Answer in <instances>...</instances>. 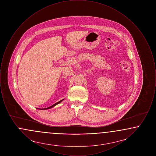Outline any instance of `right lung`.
Returning a JSON list of instances; mask_svg holds the SVG:
<instances>
[{"mask_svg": "<svg viewBox=\"0 0 156 156\" xmlns=\"http://www.w3.org/2000/svg\"><path fill=\"white\" fill-rule=\"evenodd\" d=\"M64 99H62V100H61V101H59V102H57V103H55V104H54V105H52V106H50V107H48V108H44V109H40V108H37L38 109H40V110H45V109H51V108H52L53 107H54L55 105H57V104H59L60 102H61L62 101H63Z\"/></svg>", "mask_w": 156, "mask_h": 156, "instance_id": "right-lung-1", "label": "right lung"}]
</instances>
